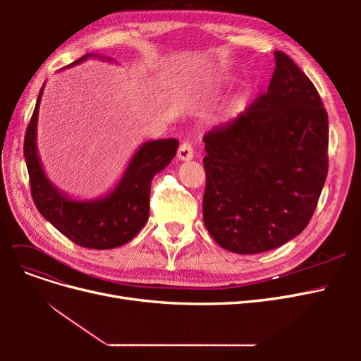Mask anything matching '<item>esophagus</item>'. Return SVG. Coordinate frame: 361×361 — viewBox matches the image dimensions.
Wrapping results in <instances>:
<instances>
[{"label":"esophagus","instance_id":"esophagus-1","mask_svg":"<svg viewBox=\"0 0 361 361\" xmlns=\"http://www.w3.org/2000/svg\"><path fill=\"white\" fill-rule=\"evenodd\" d=\"M194 157V150L190 143H182L179 150H178V158L180 161H190Z\"/></svg>","mask_w":361,"mask_h":361}]
</instances>
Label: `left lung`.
I'll use <instances>...</instances> for the list:
<instances>
[{"mask_svg": "<svg viewBox=\"0 0 361 361\" xmlns=\"http://www.w3.org/2000/svg\"><path fill=\"white\" fill-rule=\"evenodd\" d=\"M268 90L204 137L203 221L238 255L277 248L307 227L329 173V116L312 81L276 51Z\"/></svg>", "mask_w": 361, "mask_h": 361, "instance_id": "left-lung-1", "label": "left lung"}]
</instances>
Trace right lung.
<instances>
[{"instance_id": "obj_1", "label": "right lung", "mask_w": 361, "mask_h": 361, "mask_svg": "<svg viewBox=\"0 0 361 361\" xmlns=\"http://www.w3.org/2000/svg\"><path fill=\"white\" fill-rule=\"evenodd\" d=\"M93 56L94 54H85L68 68ZM108 60L111 61V59ZM43 87L24 141V157L36 207L43 218L76 245L108 250L129 243L145 227L149 218L152 179L171 162L179 141L176 138L146 141L129 161L114 190L93 200L72 199L48 179L37 154V117Z\"/></svg>"}]
</instances>
